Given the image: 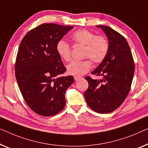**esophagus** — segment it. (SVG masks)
<instances>
[{
  "instance_id": "34e87169",
  "label": "esophagus",
  "mask_w": 148,
  "mask_h": 148,
  "mask_svg": "<svg viewBox=\"0 0 148 148\" xmlns=\"http://www.w3.org/2000/svg\"><path fill=\"white\" fill-rule=\"evenodd\" d=\"M74 80H76V81H77V80H80V79H82V77L79 76H74Z\"/></svg>"
}]
</instances>
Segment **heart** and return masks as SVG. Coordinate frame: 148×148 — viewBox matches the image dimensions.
Here are the masks:
<instances>
[{
    "label": "heart",
    "mask_w": 148,
    "mask_h": 148,
    "mask_svg": "<svg viewBox=\"0 0 148 148\" xmlns=\"http://www.w3.org/2000/svg\"><path fill=\"white\" fill-rule=\"evenodd\" d=\"M70 39L75 45H84L82 57L90 59L94 64L101 63L109 53V42L103 35H96L90 31L82 29L72 33ZM56 51L60 57L65 62L71 60V48L64 41H58L56 45ZM90 60L72 62L67 66L68 73L76 76L86 73L92 66V62Z\"/></svg>",
    "instance_id": "heart-1"
}]
</instances>
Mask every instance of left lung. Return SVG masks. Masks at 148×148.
Instances as JSON below:
<instances>
[{
    "instance_id": "left-lung-1",
    "label": "left lung",
    "mask_w": 148,
    "mask_h": 148,
    "mask_svg": "<svg viewBox=\"0 0 148 148\" xmlns=\"http://www.w3.org/2000/svg\"><path fill=\"white\" fill-rule=\"evenodd\" d=\"M107 35L109 51L105 59L91 74L101 77L85 79L88 88L84 92L87 105L99 113H109L123 103L131 89L135 64L125 38L108 26L97 25Z\"/></svg>"
}]
</instances>
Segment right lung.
Returning <instances> with one entry per match:
<instances>
[{
	"instance_id": "1",
	"label": "right lung",
	"mask_w": 148,
	"mask_h": 148,
	"mask_svg": "<svg viewBox=\"0 0 148 148\" xmlns=\"http://www.w3.org/2000/svg\"><path fill=\"white\" fill-rule=\"evenodd\" d=\"M72 28L41 24L27 33L20 43L15 77L25 101L39 115H55L65 107V92L74 79L72 76H60L66 68L56 45Z\"/></svg>"
}]
</instances>
